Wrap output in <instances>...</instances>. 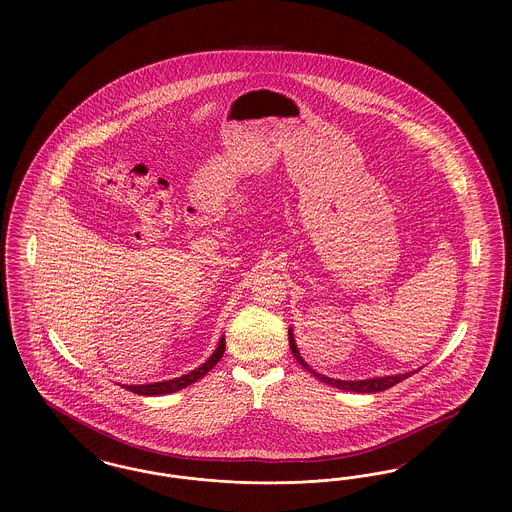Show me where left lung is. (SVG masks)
<instances>
[{"label": "left lung", "mask_w": 512, "mask_h": 512, "mask_svg": "<svg viewBox=\"0 0 512 512\" xmlns=\"http://www.w3.org/2000/svg\"><path fill=\"white\" fill-rule=\"evenodd\" d=\"M288 336H290V347H292L293 357L297 359V363L303 366L305 370H309L320 382L330 384V386H334V388H338V390L357 391V393H376V391L390 390L391 386L403 382L405 378H409L411 374H414V372H407V374H395V376H384V378H370V380H357V382L334 380V378H328V376L318 374L317 370H313L311 366L307 365L305 359H303V357L299 355V351H297V345H295V340H293L292 330H288Z\"/></svg>", "instance_id": "obj_1"}]
</instances>
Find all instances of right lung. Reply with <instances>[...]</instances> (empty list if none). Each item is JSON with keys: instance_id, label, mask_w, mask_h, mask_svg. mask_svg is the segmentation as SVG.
<instances>
[{"instance_id": "1", "label": "right lung", "mask_w": 512, "mask_h": 512, "mask_svg": "<svg viewBox=\"0 0 512 512\" xmlns=\"http://www.w3.org/2000/svg\"><path fill=\"white\" fill-rule=\"evenodd\" d=\"M224 347H226V343H224V338H222V340L219 341V347L215 349V353L209 357V361L203 363L199 368L192 370L190 374H184V376H180V378L167 380V382L144 384V386H124V388L128 391H132V393H138V395H167V393L184 390V388H188L190 384L197 382L199 378H203L213 366L219 363L220 359H222V355H224Z\"/></svg>"}]
</instances>
